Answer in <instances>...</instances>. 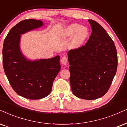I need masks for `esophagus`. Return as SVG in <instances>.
I'll use <instances>...</instances> for the list:
<instances>
[{"label":"esophagus","instance_id":"34e87169","mask_svg":"<svg viewBox=\"0 0 127 127\" xmlns=\"http://www.w3.org/2000/svg\"><path fill=\"white\" fill-rule=\"evenodd\" d=\"M67 62H68V59H67L66 56H64L61 59V63L62 64V65H66Z\"/></svg>","mask_w":127,"mask_h":127}]
</instances>
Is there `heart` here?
I'll return each instance as SVG.
<instances>
[{
  "label": "heart",
  "instance_id": "obj_1",
  "mask_svg": "<svg viewBox=\"0 0 127 127\" xmlns=\"http://www.w3.org/2000/svg\"><path fill=\"white\" fill-rule=\"evenodd\" d=\"M88 34V30L87 28L76 23H73L67 26L62 32V36L64 37H69L74 35L70 43L72 49L79 48L87 39Z\"/></svg>",
  "mask_w": 127,
  "mask_h": 127
}]
</instances>
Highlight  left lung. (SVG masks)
Here are the masks:
<instances>
[{
    "mask_svg": "<svg viewBox=\"0 0 127 127\" xmlns=\"http://www.w3.org/2000/svg\"><path fill=\"white\" fill-rule=\"evenodd\" d=\"M92 28L84 46L68 52L70 84L76 97L96 99L107 93L116 74L118 58L113 40L95 20L89 19Z\"/></svg>",
    "mask_w": 127,
    "mask_h": 127,
    "instance_id": "left-lung-1",
    "label": "left lung"
}]
</instances>
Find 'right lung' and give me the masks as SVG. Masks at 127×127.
<instances>
[{
  "label": "right lung",
  "mask_w": 127,
  "mask_h": 127,
  "mask_svg": "<svg viewBox=\"0 0 127 127\" xmlns=\"http://www.w3.org/2000/svg\"><path fill=\"white\" fill-rule=\"evenodd\" d=\"M43 25L39 20L20 21L9 31L3 46V65L9 83L19 95L30 99L48 96L61 70L59 55L32 61L26 58L20 50L21 35Z\"/></svg>",
  "instance_id": "1"
}]
</instances>
